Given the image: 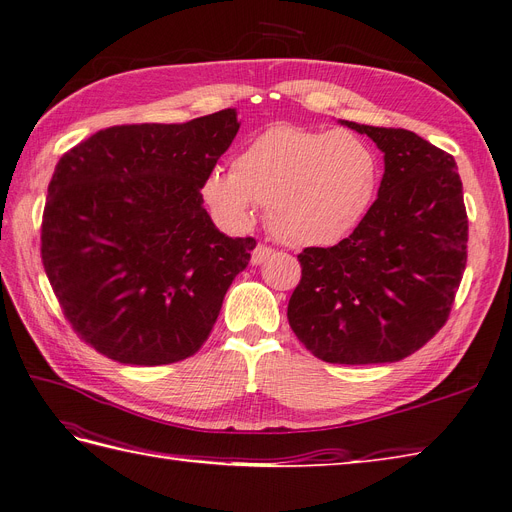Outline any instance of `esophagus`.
Instances as JSON below:
<instances>
[{
	"label": "esophagus",
	"instance_id": "esophagus-1",
	"mask_svg": "<svg viewBox=\"0 0 512 512\" xmlns=\"http://www.w3.org/2000/svg\"><path fill=\"white\" fill-rule=\"evenodd\" d=\"M270 255H272V249H270V247H265V244H257L255 251L251 253V263H253V265H261Z\"/></svg>",
	"mask_w": 512,
	"mask_h": 512
}]
</instances>
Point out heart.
Instances as JSON below:
<instances>
[{
  "mask_svg": "<svg viewBox=\"0 0 512 512\" xmlns=\"http://www.w3.org/2000/svg\"><path fill=\"white\" fill-rule=\"evenodd\" d=\"M376 177L374 150L355 133L280 123L244 144L232 167H211L201 194L226 228H249L263 205L286 247H326L362 219Z\"/></svg>",
  "mask_w": 512,
  "mask_h": 512,
  "instance_id": "1",
  "label": "heart"
}]
</instances>
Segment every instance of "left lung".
<instances>
[{
	"instance_id": "8db88e82",
	"label": "left lung",
	"mask_w": 512,
	"mask_h": 512,
	"mask_svg": "<svg viewBox=\"0 0 512 512\" xmlns=\"http://www.w3.org/2000/svg\"><path fill=\"white\" fill-rule=\"evenodd\" d=\"M341 125L385 154L379 198L349 238L299 253L286 316L324 362H399L450 316L469 242L462 182L452 154L414 131Z\"/></svg>"
}]
</instances>
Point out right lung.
Wrapping results in <instances>:
<instances>
[{"label":"right lung","instance_id":"right-lung-1","mask_svg":"<svg viewBox=\"0 0 512 512\" xmlns=\"http://www.w3.org/2000/svg\"><path fill=\"white\" fill-rule=\"evenodd\" d=\"M238 127L226 108L108 127L62 154L41 261L66 320L106 358L163 366L207 341L257 244L219 232L203 207L201 184Z\"/></svg>","mask_w":512,"mask_h":512}]
</instances>
